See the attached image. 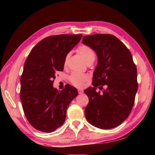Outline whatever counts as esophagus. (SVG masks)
Here are the masks:
<instances>
[{
	"mask_svg": "<svg viewBox=\"0 0 155 155\" xmlns=\"http://www.w3.org/2000/svg\"><path fill=\"white\" fill-rule=\"evenodd\" d=\"M78 94H80L83 93V91H82V90H81V89H78Z\"/></svg>",
	"mask_w": 155,
	"mask_h": 155,
	"instance_id": "1",
	"label": "esophagus"
}]
</instances>
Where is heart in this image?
Wrapping results in <instances>:
<instances>
[{
    "label": "heart",
    "instance_id": "1",
    "mask_svg": "<svg viewBox=\"0 0 155 155\" xmlns=\"http://www.w3.org/2000/svg\"><path fill=\"white\" fill-rule=\"evenodd\" d=\"M77 52L78 54H80L82 57L83 58L84 61L86 63L88 62H94L95 59V52L91 47L87 45H80L77 48ZM69 55L67 54L66 56L64 61V65L66 66L67 63V61ZM88 79V77L87 74H79V73H73L70 78L71 83L74 85L75 87L81 88L84 86V84Z\"/></svg>",
    "mask_w": 155,
    "mask_h": 155
}]
</instances>
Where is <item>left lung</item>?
Listing matches in <instances>:
<instances>
[{"mask_svg":"<svg viewBox=\"0 0 155 155\" xmlns=\"http://www.w3.org/2000/svg\"><path fill=\"white\" fill-rule=\"evenodd\" d=\"M83 43L96 52L93 84L84 91L89 102L84 109L87 121L101 129L118 127L127 119L138 90L137 71L130 52L119 39L108 34L84 36ZM106 89L101 94L98 87Z\"/></svg>","mask_w":155,"mask_h":155,"instance_id":"obj_1","label":"left lung"}]
</instances>
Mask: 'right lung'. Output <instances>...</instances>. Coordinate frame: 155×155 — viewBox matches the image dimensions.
Wrapping results in <instances>:
<instances>
[{
  "label": "right lung",
  "mask_w": 155,
  "mask_h": 155,
  "mask_svg": "<svg viewBox=\"0 0 155 155\" xmlns=\"http://www.w3.org/2000/svg\"><path fill=\"white\" fill-rule=\"evenodd\" d=\"M82 37L59 35L42 39L25 62L20 98L28 121L38 130L52 133L61 127L69 104L78 95L77 88L70 84L61 91L52 84L55 72L63 71L66 56Z\"/></svg>",
  "instance_id": "add662e5"
}]
</instances>
